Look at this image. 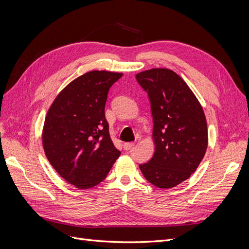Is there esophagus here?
Wrapping results in <instances>:
<instances>
[{
  "mask_svg": "<svg viewBox=\"0 0 249 249\" xmlns=\"http://www.w3.org/2000/svg\"><path fill=\"white\" fill-rule=\"evenodd\" d=\"M133 147H134V143H133V142H125L124 145H123V148H124L125 151L130 150V149H132Z\"/></svg>",
  "mask_w": 249,
  "mask_h": 249,
  "instance_id": "1",
  "label": "esophagus"
}]
</instances>
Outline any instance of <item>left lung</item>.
Listing matches in <instances>:
<instances>
[{
    "label": "left lung",
    "mask_w": 249,
    "mask_h": 249,
    "mask_svg": "<svg viewBox=\"0 0 249 249\" xmlns=\"http://www.w3.org/2000/svg\"><path fill=\"white\" fill-rule=\"evenodd\" d=\"M136 81L148 93L155 152L140 168L151 184L173 188L196 171L208 147L204 110L183 79L166 68L140 72Z\"/></svg>",
    "instance_id": "8db88e82"
}]
</instances>
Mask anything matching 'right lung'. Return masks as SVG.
Wrapping results in <instances>:
<instances>
[{
	"mask_svg": "<svg viewBox=\"0 0 249 249\" xmlns=\"http://www.w3.org/2000/svg\"><path fill=\"white\" fill-rule=\"evenodd\" d=\"M122 75L87 72L64 88L47 111L42 131L45 155L76 188L102 182L121 154L111 142L104 107L109 88Z\"/></svg>",
	"mask_w": 249,
	"mask_h": 249,
	"instance_id": "right-lung-1",
	"label": "right lung"
}]
</instances>
